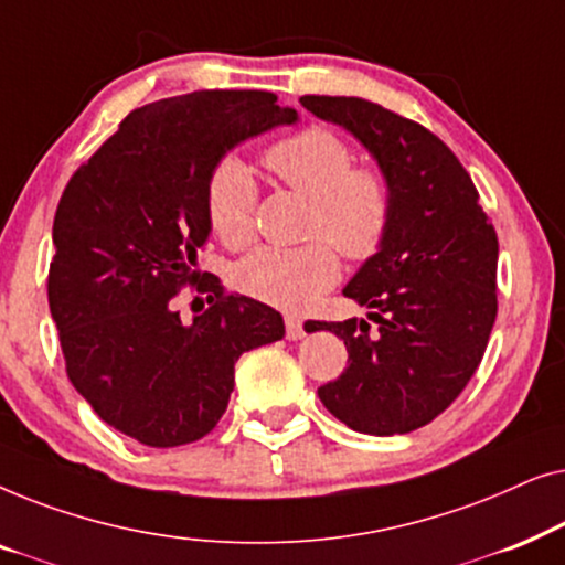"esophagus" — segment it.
<instances>
[{
	"mask_svg": "<svg viewBox=\"0 0 565 565\" xmlns=\"http://www.w3.org/2000/svg\"><path fill=\"white\" fill-rule=\"evenodd\" d=\"M285 334H288L290 342H298V339H303L306 337L303 321L296 319V316H288V319H285Z\"/></svg>",
	"mask_w": 565,
	"mask_h": 565,
	"instance_id": "1",
	"label": "esophagus"
}]
</instances>
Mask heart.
<instances>
[{
	"mask_svg": "<svg viewBox=\"0 0 565 565\" xmlns=\"http://www.w3.org/2000/svg\"><path fill=\"white\" fill-rule=\"evenodd\" d=\"M354 153L327 128H306L269 146L265 167L277 180L311 200L308 234L323 236L350 259H367L383 244L391 223V190L375 169H352ZM257 184L238 159H223L207 182V218L226 246L254 236ZM327 242L262 246L236 267V285L262 303L306 311L339 277Z\"/></svg>",
	"mask_w": 565,
	"mask_h": 565,
	"instance_id": "obj_1",
	"label": "heart"
}]
</instances>
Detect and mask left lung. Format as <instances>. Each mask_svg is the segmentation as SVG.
I'll use <instances>...</instances> for the list:
<instances>
[{"label": "left lung", "mask_w": 565, "mask_h": 565, "mask_svg": "<svg viewBox=\"0 0 565 565\" xmlns=\"http://www.w3.org/2000/svg\"><path fill=\"white\" fill-rule=\"evenodd\" d=\"M375 159L391 190L383 244L344 296L367 319L313 321L344 339V373L321 404L362 435H406L443 414L481 362L497 321V231L455 153L419 122L360 97H300Z\"/></svg>", "instance_id": "obj_1"}]
</instances>
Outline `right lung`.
Here are the masks:
<instances>
[{"mask_svg": "<svg viewBox=\"0 0 565 565\" xmlns=\"http://www.w3.org/2000/svg\"><path fill=\"white\" fill-rule=\"evenodd\" d=\"M273 92L203 89L143 105L76 169L53 218L49 306L66 373L113 429L149 447L205 437L226 412L234 365L285 337L282 316L246 296L190 323L174 311L211 236L207 182L231 149L298 113Z\"/></svg>", "mask_w": 565, "mask_h": 565, "instance_id": "obj_1", "label": "right lung"}]
</instances>
